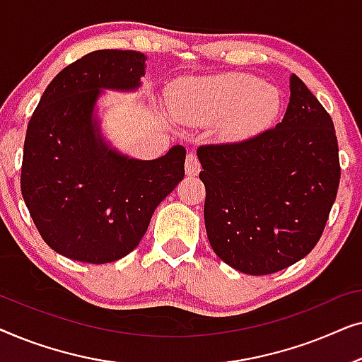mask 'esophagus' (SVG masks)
<instances>
[{
  "label": "esophagus",
  "instance_id": "1",
  "mask_svg": "<svg viewBox=\"0 0 362 362\" xmlns=\"http://www.w3.org/2000/svg\"><path fill=\"white\" fill-rule=\"evenodd\" d=\"M201 171V161L194 153H189L186 158V175L187 176H196Z\"/></svg>",
  "mask_w": 362,
  "mask_h": 362
}]
</instances>
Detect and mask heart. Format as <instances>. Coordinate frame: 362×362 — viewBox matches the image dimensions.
Here are the masks:
<instances>
[{
	"label": "heart",
	"mask_w": 362,
	"mask_h": 362,
	"mask_svg": "<svg viewBox=\"0 0 362 362\" xmlns=\"http://www.w3.org/2000/svg\"><path fill=\"white\" fill-rule=\"evenodd\" d=\"M170 105L181 122L202 125L230 116V130L247 133L265 127L280 108V93L249 74L191 78L173 87Z\"/></svg>",
	"instance_id": "1"
}]
</instances>
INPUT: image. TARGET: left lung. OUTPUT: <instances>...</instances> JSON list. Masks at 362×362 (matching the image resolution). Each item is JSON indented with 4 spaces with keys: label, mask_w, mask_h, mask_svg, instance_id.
<instances>
[{
    "label": "left lung",
    "mask_w": 362,
    "mask_h": 362,
    "mask_svg": "<svg viewBox=\"0 0 362 362\" xmlns=\"http://www.w3.org/2000/svg\"><path fill=\"white\" fill-rule=\"evenodd\" d=\"M212 250L249 275L275 274L310 254L338 192L341 166L329 113L295 74L276 127L197 148Z\"/></svg>",
    "instance_id": "8db88e82"
}]
</instances>
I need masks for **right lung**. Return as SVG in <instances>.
<instances>
[{
  "instance_id": "1",
  "label": "right lung",
  "mask_w": 362,
  "mask_h": 362,
  "mask_svg": "<svg viewBox=\"0 0 362 362\" xmlns=\"http://www.w3.org/2000/svg\"><path fill=\"white\" fill-rule=\"evenodd\" d=\"M145 59L118 49L86 54L52 78L28 123L24 202L44 242L67 259L108 264L130 254L185 177V146L133 160L110 150L93 120L102 88H136Z\"/></svg>"
}]
</instances>
